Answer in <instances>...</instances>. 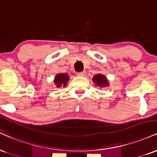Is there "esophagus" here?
Returning a JSON list of instances; mask_svg holds the SVG:
<instances>
[{
	"mask_svg": "<svg viewBox=\"0 0 157 157\" xmlns=\"http://www.w3.org/2000/svg\"><path fill=\"white\" fill-rule=\"evenodd\" d=\"M85 75H86V72H85V71L77 73V76H78V77H84Z\"/></svg>",
	"mask_w": 157,
	"mask_h": 157,
	"instance_id": "esophagus-1",
	"label": "esophagus"
}]
</instances>
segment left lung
Here are the masks:
<instances>
[{
  "label": "left lung",
  "mask_w": 157,
  "mask_h": 157,
  "mask_svg": "<svg viewBox=\"0 0 157 157\" xmlns=\"http://www.w3.org/2000/svg\"><path fill=\"white\" fill-rule=\"evenodd\" d=\"M93 82L96 84L97 86H100V87H105V86H109V82H108L107 78L101 75V74H98V75H95L92 79Z\"/></svg>",
  "instance_id": "obj_1"
}]
</instances>
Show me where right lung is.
I'll return each instance as SVG.
<instances>
[{"instance_id":"obj_1","label":"right lung","mask_w":157,"mask_h":157,"mask_svg":"<svg viewBox=\"0 0 157 157\" xmlns=\"http://www.w3.org/2000/svg\"><path fill=\"white\" fill-rule=\"evenodd\" d=\"M69 80V77L68 76V74H57L55 77L54 82L57 88H60L62 86H66L68 81Z\"/></svg>"}]
</instances>
